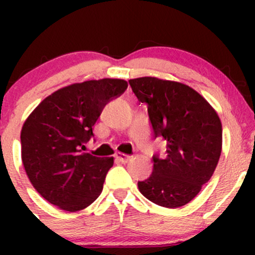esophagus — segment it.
Masks as SVG:
<instances>
[{
  "label": "esophagus",
  "instance_id": "esophagus-1",
  "mask_svg": "<svg viewBox=\"0 0 255 255\" xmlns=\"http://www.w3.org/2000/svg\"><path fill=\"white\" fill-rule=\"evenodd\" d=\"M115 158L117 159L118 161H121V163L126 164V163H128V161H129L130 159H132V156L126 155V154H122V153H116L115 154Z\"/></svg>",
  "mask_w": 255,
  "mask_h": 255
}]
</instances>
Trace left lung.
Wrapping results in <instances>:
<instances>
[{
    "label": "left lung",
    "mask_w": 255,
    "mask_h": 255,
    "mask_svg": "<svg viewBox=\"0 0 255 255\" xmlns=\"http://www.w3.org/2000/svg\"><path fill=\"white\" fill-rule=\"evenodd\" d=\"M148 106L154 137L166 142V156H153V173L138 189L149 201L176 208L189 204L212 176L222 150V125L206 100L181 82L158 78L129 80Z\"/></svg>",
    "instance_id": "obj_1"
}]
</instances>
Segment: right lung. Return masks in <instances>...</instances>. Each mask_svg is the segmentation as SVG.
I'll return each mask as SVG.
<instances>
[{"label": "right lung", "mask_w": 255, "mask_h": 255, "mask_svg": "<svg viewBox=\"0 0 255 255\" xmlns=\"http://www.w3.org/2000/svg\"><path fill=\"white\" fill-rule=\"evenodd\" d=\"M121 79L90 80L43 100L20 132L22 161L34 189L50 204L75 212L104 189L113 158L81 153L104 107L127 90Z\"/></svg>", "instance_id": "obj_1"}]
</instances>
